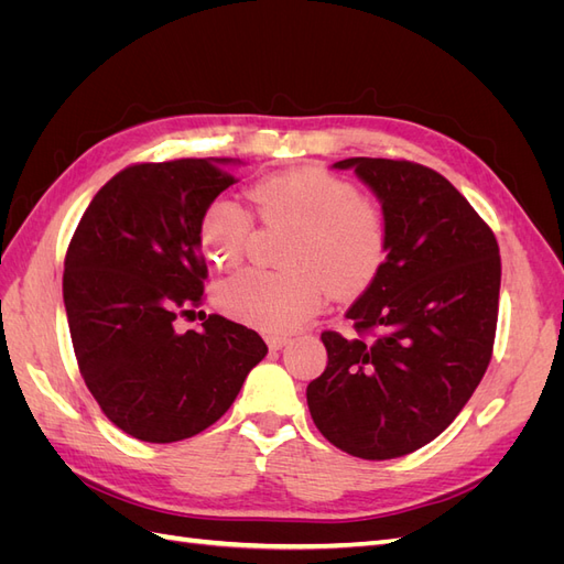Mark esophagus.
<instances>
[{
	"mask_svg": "<svg viewBox=\"0 0 564 564\" xmlns=\"http://www.w3.org/2000/svg\"><path fill=\"white\" fill-rule=\"evenodd\" d=\"M289 340H292V338H286V336H268L265 344H268L270 350H282L289 344Z\"/></svg>",
	"mask_w": 564,
	"mask_h": 564,
	"instance_id": "1",
	"label": "esophagus"
}]
</instances>
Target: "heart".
<instances>
[{"instance_id": "heart-1", "label": "heart", "mask_w": 564, "mask_h": 564, "mask_svg": "<svg viewBox=\"0 0 564 564\" xmlns=\"http://www.w3.org/2000/svg\"><path fill=\"white\" fill-rule=\"evenodd\" d=\"M256 212L268 224H289L296 235L286 247L292 270H242L218 286V308L249 327L289 334L308 322L324 301L355 296L379 275L388 251V226L377 202L322 169L270 176L251 187ZM199 245L216 268L242 261L251 216L228 197H216L199 218Z\"/></svg>"}]
</instances>
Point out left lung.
Returning a JSON list of instances; mask_svg holds the SVG:
<instances>
[{"label": "left lung", "mask_w": 564, "mask_h": 564, "mask_svg": "<svg viewBox=\"0 0 564 564\" xmlns=\"http://www.w3.org/2000/svg\"><path fill=\"white\" fill-rule=\"evenodd\" d=\"M332 169H352L377 195L388 251L346 313L373 338L324 332L329 362L305 398L338 449L398 458L445 431L485 377L499 315V245L468 199L429 166L350 158Z\"/></svg>", "instance_id": "8db88e82"}]
</instances>
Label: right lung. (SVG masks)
<instances>
[{"label": "right lung", "mask_w": 564, "mask_h": 564, "mask_svg": "<svg viewBox=\"0 0 564 564\" xmlns=\"http://www.w3.org/2000/svg\"><path fill=\"white\" fill-rule=\"evenodd\" d=\"M232 158L135 164L84 212L65 256L63 303L84 383L106 416L143 442L209 429L268 346L253 329L209 315L176 332L202 303L199 218L235 183Z\"/></svg>", "instance_id": "1"}]
</instances>
